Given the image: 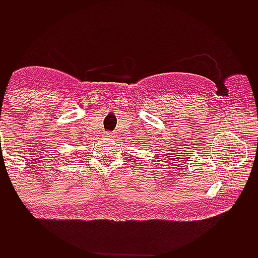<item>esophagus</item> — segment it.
Segmentation results:
<instances>
[{"instance_id": "obj_1", "label": "esophagus", "mask_w": 258, "mask_h": 258, "mask_svg": "<svg viewBox=\"0 0 258 258\" xmlns=\"http://www.w3.org/2000/svg\"><path fill=\"white\" fill-rule=\"evenodd\" d=\"M113 136V134L112 132H110V131H106L105 134H104V137H112Z\"/></svg>"}]
</instances>
